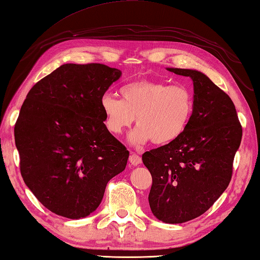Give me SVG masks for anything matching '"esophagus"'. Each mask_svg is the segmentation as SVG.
I'll use <instances>...</instances> for the list:
<instances>
[{"instance_id": "obj_1", "label": "esophagus", "mask_w": 260, "mask_h": 260, "mask_svg": "<svg viewBox=\"0 0 260 260\" xmlns=\"http://www.w3.org/2000/svg\"><path fill=\"white\" fill-rule=\"evenodd\" d=\"M129 161H130V163L133 166H139L140 163H142V157H140L138 154L133 153V154H130Z\"/></svg>"}]
</instances>
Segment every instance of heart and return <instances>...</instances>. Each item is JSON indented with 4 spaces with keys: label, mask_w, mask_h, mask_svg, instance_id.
I'll return each instance as SVG.
<instances>
[{
    "label": "heart",
    "mask_w": 260,
    "mask_h": 260,
    "mask_svg": "<svg viewBox=\"0 0 260 260\" xmlns=\"http://www.w3.org/2000/svg\"><path fill=\"white\" fill-rule=\"evenodd\" d=\"M122 99L105 93L100 106L105 124L114 135H120L133 124L131 142L167 145L178 139L187 127L194 111V97L185 85L140 80L123 85Z\"/></svg>",
    "instance_id": "b5f03b06"
}]
</instances>
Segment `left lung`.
<instances>
[{"label":"left lung","mask_w":260,"mask_h":260,"mask_svg":"<svg viewBox=\"0 0 260 260\" xmlns=\"http://www.w3.org/2000/svg\"><path fill=\"white\" fill-rule=\"evenodd\" d=\"M189 76L194 111L175 142L143 154L152 175L149 207L158 220L181 224L203 215L229 186L242 125L230 95L203 73L168 68Z\"/></svg>","instance_id":"1"}]
</instances>
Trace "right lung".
Wrapping results in <instances>:
<instances>
[{"label": "right lung", "mask_w": 260, "mask_h": 260, "mask_svg": "<svg viewBox=\"0 0 260 260\" xmlns=\"http://www.w3.org/2000/svg\"><path fill=\"white\" fill-rule=\"evenodd\" d=\"M121 71L65 63L27 93L15 124L20 174L35 198L58 216L79 219L99 207L129 151L109 133L100 99Z\"/></svg>", "instance_id": "add662e5"}]
</instances>
